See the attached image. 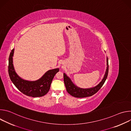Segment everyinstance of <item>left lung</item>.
<instances>
[{"label":"left lung","mask_w":131,"mask_h":131,"mask_svg":"<svg viewBox=\"0 0 131 131\" xmlns=\"http://www.w3.org/2000/svg\"><path fill=\"white\" fill-rule=\"evenodd\" d=\"M107 69L105 74V76L102 81L96 86L90 89H84L78 88L76 85L73 84V83L71 81L70 79L66 76V74L65 73H64V82L67 92L71 96L77 98L89 97L95 94V93H97L99 91V90L102 87L103 85L105 83L107 78L109 70L108 58H107Z\"/></svg>","instance_id":"1"}]
</instances>
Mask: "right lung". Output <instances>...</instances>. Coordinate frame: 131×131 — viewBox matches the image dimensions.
<instances>
[{"instance_id":"right-lung-1","label":"right lung","mask_w":131,"mask_h":131,"mask_svg":"<svg viewBox=\"0 0 131 131\" xmlns=\"http://www.w3.org/2000/svg\"><path fill=\"white\" fill-rule=\"evenodd\" d=\"M14 49H12L9 58L8 72L10 78L17 89L24 94L33 97H41L49 92L52 81L58 71L59 68L48 70L39 80L29 81L21 79L16 73L13 65V55Z\"/></svg>"}]
</instances>
